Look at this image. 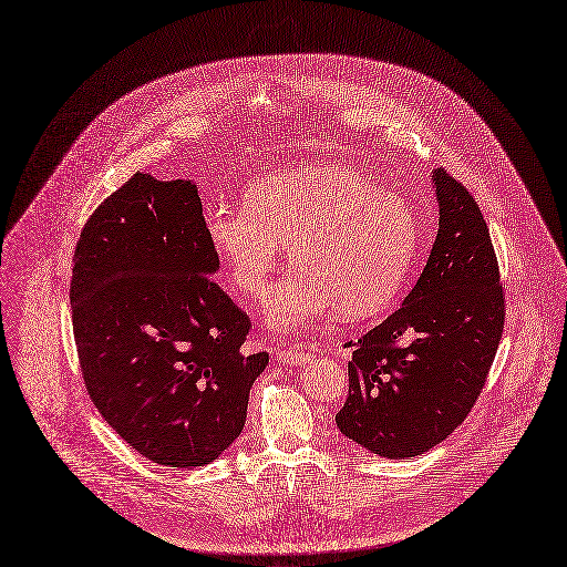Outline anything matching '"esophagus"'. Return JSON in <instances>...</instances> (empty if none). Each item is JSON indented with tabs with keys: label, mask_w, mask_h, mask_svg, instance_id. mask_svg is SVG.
I'll use <instances>...</instances> for the list:
<instances>
[{
	"label": "esophagus",
	"mask_w": 567,
	"mask_h": 567,
	"mask_svg": "<svg viewBox=\"0 0 567 567\" xmlns=\"http://www.w3.org/2000/svg\"><path fill=\"white\" fill-rule=\"evenodd\" d=\"M303 359H307V352H303L301 347H297V344L284 347V350L277 354V361H279L281 365H301Z\"/></svg>",
	"instance_id": "obj_1"
}]
</instances>
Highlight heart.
<instances>
[{
	"label": "heart",
	"mask_w": 567,
	"mask_h": 567,
	"mask_svg": "<svg viewBox=\"0 0 567 567\" xmlns=\"http://www.w3.org/2000/svg\"><path fill=\"white\" fill-rule=\"evenodd\" d=\"M241 208L204 217L231 284L260 297L290 247L297 266L270 295L268 320L286 331L338 309L344 320L383 313L420 247L415 208L352 165L311 163L254 182Z\"/></svg>",
	"instance_id": "1"
}]
</instances>
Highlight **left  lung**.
Masks as SVG:
<instances>
[{
    "label": "left lung",
    "instance_id": "obj_1",
    "mask_svg": "<svg viewBox=\"0 0 567 567\" xmlns=\"http://www.w3.org/2000/svg\"><path fill=\"white\" fill-rule=\"evenodd\" d=\"M426 266L402 301L354 347L350 395L336 413L347 439L383 458L443 443L482 393L504 329L497 256L482 210L445 169Z\"/></svg>",
    "mask_w": 567,
    "mask_h": 567
}]
</instances>
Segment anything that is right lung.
<instances>
[{
	"label": "right lung",
	"instance_id": "add662e5",
	"mask_svg": "<svg viewBox=\"0 0 567 567\" xmlns=\"http://www.w3.org/2000/svg\"><path fill=\"white\" fill-rule=\"evenodd\" d=\"M220 270L190 179L136 172L85 223L72 258V327L85 388L145 458L199 467L240 435L266 352Z\"/></svg>",
	"mask_w": 567,
	"mask_h": 567
}]
</instances>
